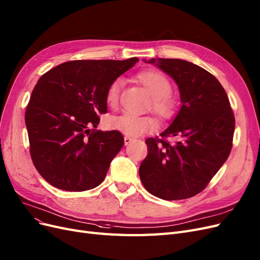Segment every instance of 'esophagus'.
<instances>
[{
	"label": "esophagus",
	"mask_w": 260,
	"mask_h": 260,
	"mask_svg": "<svg viewBox=\"0 0 260 260\" xmlns=\"http://www.w3.org/2000/svg\"><path fill=\"white\" fill-rule=\"evenodd\" d=\"M133 140H134V139L131 138V137H124V145H126V146L129 145Z\"/></svg>",
	"instance_id": "1"
}]
</instances>
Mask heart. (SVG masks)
Listing matches in <instances>:
<instances>
[{
    "mask_svg": "<svg viewBox=\"0 0 260 260\" xmlns=\"http://www.w3.org/2000/svg\"><path fill=\"white\" fill-rule=\"evenodd\" d=\"M137 79L145 87L151 95V110L162 119L173 118L178 107L176 96L171 92L172 84L170 79L158 70L148 69L137 74ZM123 82L121 78H115L109 85L105 92L106 104L116 107L119 101V94ZM111 127L127 137H137L146 131L155 130L156 120L149 116H136L121 114L110 120Z\"/></svg>",
    "mask_w": 260,
    "mask_h": 260,
    "instance_id": "obj_1",
    "label": "heart"
}]
</instances>
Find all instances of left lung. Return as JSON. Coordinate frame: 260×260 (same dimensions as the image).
<instances>
[{"mask_svg": "<svg viewBox=\"0 0 260 260\" xmlns=\"http://www.w3.org/2000/svg\"><path fill=\"white\" fill-rule=\"evenodd\" d=\"M180 89L182 107L173 122L148 138L147 156L139 169L145 189L164 200L201 192L229 157L235 115L225 89L207 70L181 59H150ZM178 139L170 143L167 137Z\"/></svg>", "mask_w": 260, "mask_h": 260, "instance_id": "1", "label": "left lung"}]
</instances>
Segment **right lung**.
Here are the masks:
<instances>
[{
    "mask_svg": "<svg viewBox=\"0 0 260 260\" xmlns=\"http://www.w3.org/2000/svg\"><path fill=\"white\" fill-rule=\"evenodd\" d=\"M138 61H68L41 76L24 119L33 165L50 185L85 191L103 182L124 140L117 130L90 128L107 112V87Z\"/></svg>",
    "mask_w": 260,
    "mask_h": 260,
    "instance_id": "right-lung-1",
    "label": "right lung"
}]
</instances>
